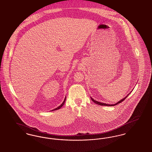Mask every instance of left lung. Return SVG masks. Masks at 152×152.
<instances>
[{
	"label": "left lung",
	"instance_id": "obj_1",
	"mask_svg": "<svg viewBox=\"0 0 152 152\" xmlns=\"http://www.w3.org/2000/svg\"><path fill=\"white\" fill-rule=\"evenodd\" d=\"M128 96H129V94H128ZM128 96H126L125 98H123L122 99H121L119 102H118L117 103H116L115 104H104V103H102V102H98V101H95V100H94V99H93L91 97V100H92L95 104H99V105H102V106H115V105H116V104H120V103L122 102L123 101H124V100L125 99V98H126Z\"/></svg>",
	"mask_w": 152,
	"mask_h": 152
}]
</instances>
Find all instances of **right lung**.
Instances as JSON below:
<instances>
[{
  "instance_id": "obj_1",
  "label": "right lung",
  "mask_w": 152,
  "mask_h": 152,
  "mask_svg": "<svg viewBox=\"0 0 152 152\" xmlns=\"http://www.w3.org/2000/svg\"><path fill=\"white\" fill-rule=\"evenodd\" d=\"M66 97H65V98H64V102H62V104H61V105H60L59 106H58V107L57 108H56V109H54V110H58V109H60V108H61V107L62 106H63V105L64 104V102H65V100H66Z\"/></svg>"
}]
</instances>
